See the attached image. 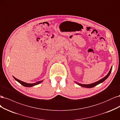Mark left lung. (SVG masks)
<instances>
[{"instance_id": "8db88e82", "label": "left lung", "mask_w": 120, "mask_h": 120, "mask_svg": "<svg viewBox=\"0 0 120 120\" xmlns=\"http://www.w3.org/2000/svg\"><path fill=\"white\" fill-rule=\"evenodd\" d=\"M112 66L111 67V69H110V70L109 71V73H108V74H107L105 77H104L103 78L101 79V80H99V81H97V82H95V83H92V84H80V83H78V82H75L76 84L79 85V86H81V87H85V88H93V87H94L97 86V85H98V84H100V83H102L103 82H104V81H105V80L108 78V77L109 76V75H110V73H111V71H112Z\"/></svg>"}]
</instances>
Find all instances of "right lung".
<instances>
[{
    "instance_id": "obj_1",
    "label": "right lung",
    "mask_w": 120,
    "mask_h": 120,
    "mask_svg": "<svg viewBox=\"0 0 120 120\" xmlns=\"http://www.w3.org/2000/svg\"><path fill=\"white\" fill-rule=\"evenodd\" d=\"M13 78H14V79H15V80H16V81H17L18 82H19V83L21 84L22 85H23V86H24V87H30L34 86H35V85H38V84H39L41 83V82H42V81H43V80H42V81H38V82H37L34 83L30 84V83H27L23 82V81H20V80H19L16 79V78H15V77H14V76H13Z\"/></svg>"
}]
</instances>
